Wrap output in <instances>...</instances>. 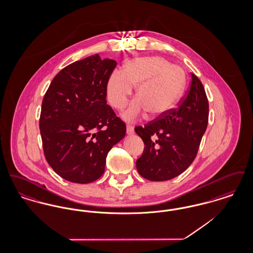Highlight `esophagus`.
I'll return each instance as SVG.
<instances>
[{
    "mask_svg": "<svg viewBox=\"0 0 253 253\" xmlns=\"http://www.w3.org/2000/svg\"><path fill=\"white\" fill-rule=\"evenodd\" d=\"M134 132V129H133V126L132 124H127V133L128 134H132Z\"/></svg>",
    "mask_w": 253,
    "mask_h": 253,
    "instance_id": "1",
    "label": "esophagus"
}]
</instances>
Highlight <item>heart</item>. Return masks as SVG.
<instances>
[{
  "label": "heart",
  "mask_w": 253,
  "mask_h": 253,
  "mask_svg": "<svg viewBox=\"0 0 253 253\" xmlns=\"http://www.w3.org/2000/svg\"><path fill=\"white\" fill-rule=\"evenodd\" d=\"M185 84L186 75L181 67L161 57H146L128 61L123 72H112L106 83V94L110 104L122 110L132 96L133 85H137V97L123 114L125 120L133 121L146 111L152 117L167 113L179 99Z\"/></svg>",
  "instance_id": "heart-1"
}]
</instances>
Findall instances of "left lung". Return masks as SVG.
<instances>
[{"label":"left lung","instance_id":"8db88e82","mask_svg":"<svg viewBox=\"0 0 253 253\" xmlns=\"http://www.w3.org/2000/svg\"><path fill=\"white\" fill-rule=\"evenodd\" d=\"M209 122V100L201 81H192L178 106L162 116L136 126L144 142L142 156L136 160L139 174L151 181H165L179 175L192 164Z\"/></svg>","mask_w":253,"mask_h":253}]
</instances>
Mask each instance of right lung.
I'll return each instance as SVG.
<instances>
[{
	"label": "right lung",
	"mask_w": 253,
	"mask_h": 253,
	"mask_svg": "<svg viewBox=\"0 0 253 253\" xmlns=\"http://www.w3.org/2000/svg\"><path fill=\"white\" fill-rule=\"evenodd\" d=\"M115 60L95 54L58 73L43 96L40 131L50 167L65 180L87 184L104 172L112 147L126 124L106 101V83Z\"/></svg>",
	"instance_id": "add662e5"
}]
</instances>
